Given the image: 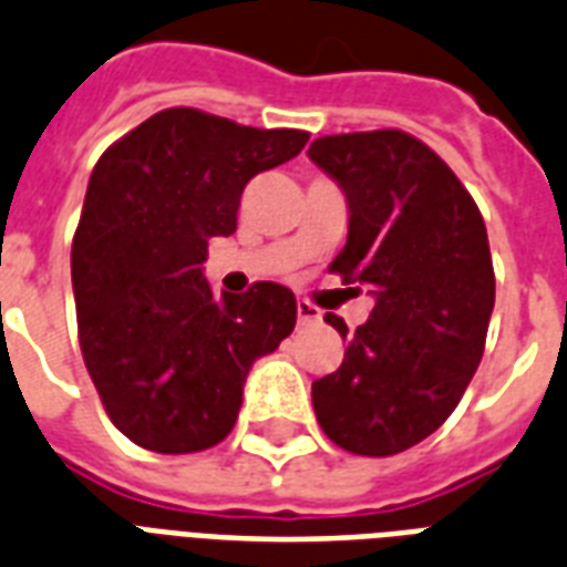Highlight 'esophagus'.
I'll return each instance as SVG.
<instances>
[{
	"label": "esophagus",
	"mask_w": 567,
	"mask_h": 567,
	"mask_svg": "<svg viewBox=\"0 0 567 567\" xmlns=\"http://www.w3.org/2000/svg\"><path fill=\"white\" fill-rule=\"evenodd\" d=\"M297 318H300V323H315L321 321V312L309 300H297Z\"/></svg>",
	"instance_id": "34e87169"
}]
</instances>
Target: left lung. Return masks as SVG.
I'll return each instance as SVG.
<instances>
[{
	"label": "left lung",
	"instance_id": "1",
	"mask_svg": "<svg viewBox=\"0 0 567 567\" xmlns=\"http://www.w3.org/2000/svg\"><path fill=\"white\" fill-rule=\"evenodd\" d=\"M309 157L348 198V244L330 270L369 285L371 318L344 360L312 383L315 416L336 446L386 457L434 434L470 386L494 312L485 219L457 175L404 130L339 133Z\"/></svg>",
	"mask_w": 567,
	"mask_h": 567
}]
</instances>
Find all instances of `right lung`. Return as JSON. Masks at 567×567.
I'll list each match as a JSON object with an SVG mask.
<instances>
[{
	"label": "right lung",
	"mask_w": 567,
	"mask_h": 567,
	"mask_svg": "<svg viewBox=\"0 0 567 567\" xmlns=\"http://www.w3.org/2000/svg\"><path fill=\"white\" fill-rule=\"evenodd\" d=\"M306 130L163 110L97 159L71 246L76 330L112 425L159 455L231 434L252 362L297 323L285 285L216 297L210 237L235 235L244 187L297 157Z\"/></svg>",
	"instance_id": "1"
}]
</instances>
